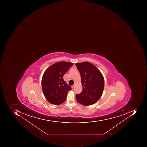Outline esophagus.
Masks as SVG:
<instances>
[{
    "instance_id": "obj_1",
    "label": "esophagus",
    "mask_w": 147,
    "mask_h": 147,
    "mask_svg": "<svg viewBox=\"0 0 147 147\" xmlns=\"http://www.w3.org/2000/svg\"><path fill=\"white\" fill-rule=\"evenodd\" d=\"M75 86H76V84L73 85V86H71V87H72V88H74V87H75Z\"/></svg>"
}]
</instances>
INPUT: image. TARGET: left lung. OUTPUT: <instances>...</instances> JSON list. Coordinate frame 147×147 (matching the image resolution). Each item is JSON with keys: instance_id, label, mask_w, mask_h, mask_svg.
Wrapping results in <instances>:
<instances>
[{"instance_id": "8db88e82", "label": "left lung", "mask_w": 147, "mask_h": 147, "mask_svg": "<svg viewBox=\"0 0 147 147\" xmlns=\"http://www.w3.org/2000/svg\"><path fill=\"white\" fill-rule=\"evenodd\" d=\"M80 73L83 91L76 94L78 102L84 106L96 103L102 94L104 88L103 76L94 64L89 62L76 63Z\"/></svg>"}]
</instances>
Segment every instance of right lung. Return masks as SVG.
<instances>
[{
    "label": "right lung",
    "instance_id": "obj_1",
    "mask_svg": "<svg viewBox=\"0 0 147 147\" xmlns=\"http://www.w3.org/2000/svg\"><path fill=\"white\" fill-rule=\"evenodd\" d=\"M74 63L68 62L56 63L48 67L42 76L41 86L47 101L59 105L65 102L71 87L66 84L63 76Z\"/></svg>",
    "mask_w": 147,
    "mask_h": 147
}]
</instances>
